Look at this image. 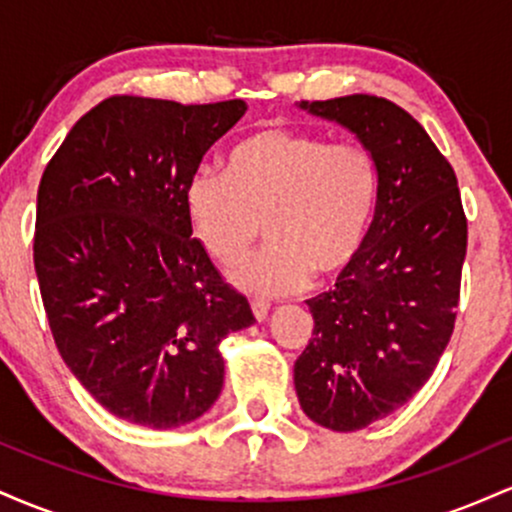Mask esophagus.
<instances>
[{
    "label": "esophagus",
    "instance_id": "obj_1",
    "mask_svg": "<svg viewBox=\"0 0 512 512\" xmlns=\"http://www.w3.org/2000/svg\"><path fill=\"white\" fill-rule=\"evenodd\" d=\"M250 308H252V315H255L257 320H264V317H267L269 308H272V305H269V301H262V298H252Z\"/></svg>",
    "mask_w": 512,
    "mask_h": 512
}]
</instances>
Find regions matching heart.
Here are the masks:
<instances>
[{
	"instance_id": "1",
	"label": "heart",
	"mask_w": 512,
	"mask_h": 512,
	"mask_svg": "<svg viewBox=\"0 0 512 512\" xmlns=\"http://www.w3.org/2000/svg\"><path fill=\"white\" fill-rule=\"evenodd\" d=\"M380 199V168L361 144L286 127H264L226 154V173L197 170L185 185L187 221L214 262L236 264L260 236L257 255L231 272L238 289L281 296L310 274H344L366 243Z\"/></svg>"
}]
</instances>
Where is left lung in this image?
<instances>
[{"label":"left lung","instance_id":"left-lung-1","mask_svg":"<svg viewBox=\"0 0 512 512\" xmlns=\"http://www.w3.org/2000/svg\"><path fill=\"white\" fill-rule=\"evenodd\" d=\"M301 108L351 129L380 168L366 243L334 289L308 301L313 337L293 366L305 414L358 431L436 370L455 330L467 216L455 170L404 108L366 93Z\"/></svg>","mask_w":512,"mask_h":512}]
</instances>
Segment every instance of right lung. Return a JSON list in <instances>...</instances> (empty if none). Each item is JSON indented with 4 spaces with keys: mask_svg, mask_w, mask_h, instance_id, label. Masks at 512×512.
Returning <instances> with one entry per match:
<instances>
[{
    "mask_svg": "<svg viewBox=\"0 0 512 512\" xmlns=\"http://www.w3.org/2000/svg\"><path fill=\"white\" fill-rule=\"evenodd\" d=\"M245 101L105 98L69 129L38 187L33 264L52 337L110 414L175 428L223 387L219 344L255 322L192 238L185 185Z\"/></svg>",
    "mask_w": 512,
    "mask_h": 512,
    "instance_id": "add662e5",
    "label": "right lung"
}]
</instances>
